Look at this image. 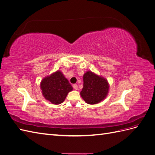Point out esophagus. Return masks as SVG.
<instances>
[{
	"instance_id": "1",
	"label": "esophagus",
	"mask_w": 155,
	"mask_h": 155,
	"mask_svg": "<svg viewBox=\"0 0 155 155\" xmlns=\"http://www.w3.org/2000/svg\"><path fill=\"white\" fill-rule=\"evenodd\" d=\"M73 88H74V89H75V90H78V86L77 84H74V85H73Z\"/></svg>"
}]
</instances>
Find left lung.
<instances>
[{"instance_id":"8db88e82","label":"left lung","mask_w":155,"mask_h":155,"mask_svg":"<svg viewBox=\"0 0 155 155\" xmlns=\"http://www.w3.org/2000/svg\"><path fill=\"white\" fill-rule=\"evenodd\" d=\"M109 91V84L104 78L98 76L91 71L83 76V87L80 92L88 104L94 105L104 100Z\"/></svg>"}]
</instances>
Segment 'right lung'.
Wrapping results in <instances>:
<instances>
[{"label":"right lung","mask_w":155,"mask_h":155,"mask_svg":"<svg viewBox=\"0 0 155 155\" xmlns=\"http://www.w3.org/2000/svg\"><path fill=\"white\" fill-rule=\"evenodd\" d=\"M42 93L46 100L59 105L64 101L72 87L61 72L57 71L45 78L41 83Z\"/></svg>","instance_id":"right-lung-1"}]
</instances>
